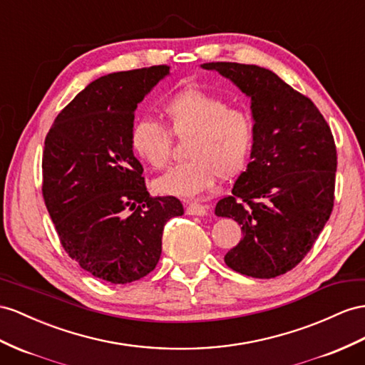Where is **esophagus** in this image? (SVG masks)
Masks as SVG:
<instances>
[{
  "instance_id": "obj_1",
  "label": "esophagus",
  "mask_w": 365,
  "mask_h": 365,
  "mask_svg": "<svg viewBox=\"0 0 365 365\" xmlns=\"http://www.w3.org/2000/svg\"><path fill=\"white\" fill-rule=\"evenodd\" d=\"M186 214H190V216H205V214H208V207L195 200L186 202Z\"/></svg>"
}]
</instances>
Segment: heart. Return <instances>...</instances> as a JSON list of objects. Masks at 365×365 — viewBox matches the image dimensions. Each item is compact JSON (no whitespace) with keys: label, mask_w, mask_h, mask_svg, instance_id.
Returning <instances> with one entry per match:
<instances>
[{"label":"heart","mask_w":365,"mask_h":365,"mask_svg":"<svg viewBox=\"0 0 365 365\" xmlns=\"http://www.w3.org/2000/svg\"><path fill=\"white\" fill-rule=\"evenodd\" d=\"M162 123L142 118L133 125L129 145L154 170L171 162L173 137L186 140V160L154 182L155 191L192 197L220 179H232L245 170L255 143L253 118L245 109L195 86H186L160 106Z\"/></svg>","instance_id":"1"}]
</instances>
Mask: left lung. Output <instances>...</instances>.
<instances>
[{"instance_id": "1", "label": "left lung", "mask_w": 365, "mask_h": 365, "mask_svg": "<svg viewBox=\"0 0 365 365\" xmlns=\"http://www.w3.org/2000/svg\"><path fill=\"white\" fill-rule=\"evenodd\" d=\"M251 97L255 143L247 171L219 217L242 225L244 239L225 255L235 272L256 279L288 273L308 255L334 203L338 155L331 129L314 103L255 64L205 63Z\"/></svg>"}]
</instances>
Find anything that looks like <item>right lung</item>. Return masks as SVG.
Instances as JSON below:
<instances>
[{"instance_id":"1","label":"right lung","mask_w":365,"mask_h":365,"mask_svg":"<svg viewBox=\"0 0 365 365\" xmlns=\"http://www.w3.org/2000/svg\"><path fill=\"white\" fill-rule=\"evenodd\" d=\"M168 73L160 64L100 77L60 112L44 140L41 191L60 244L110 284L151 273L166 222L183 214L179 199L148 192L129 145L137 105Z\"/></svg>"}]
</instances>
